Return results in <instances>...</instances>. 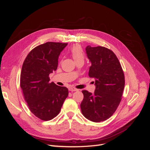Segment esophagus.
Returning <instances> with one entry per match:
<instances>
[{
	"instance_id": "34e87169",
	"label": "esophagus",
	"mask_w": 150,
	"mask_h": 150,
	"mask_svg": "<svg viewBox=\"0 0 150 150\" xmlns=\"http://www.w3.org/2000/svg\"><path fill=\"white\" fill-rule=\"evenodd\" d=\"M69 90L71 91H78V89H76L75 88H69Z\"/></svg>"
}]
</instances>
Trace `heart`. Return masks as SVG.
<instances>
[{
	"label": "heart",
	"instance_id": "1",
	"mask_svg": "<svg viewBox=\"0 0 150 150\" xmlns=\"http://www.w3.org/2000/svg\"><path fill=\"white\" fill-rule=\"evenodd\" d=\"M71 54L74 59L75 62H77L80 60L84 59V54L83 49L80 45L75 44L71 48Z\"/></svg>",
	"mask_w": 150,
	"mask_h": 150
}]
</instances>
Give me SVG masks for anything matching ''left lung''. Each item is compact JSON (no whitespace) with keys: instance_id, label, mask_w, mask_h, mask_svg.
I'll return each mask as SVG.
<instances>
[{"instance_id":"8db88e82","label":"left lung","mask_w":150,"mask_h":150,"mask_svg":"<svg viewBox=\"0 0 150 150\" xmlns=\"http://www.w3.org/2000/svg\"><path fill=\"white\" fill-rule=\"evenodd\" d=\"M91 62L89 76L95 79L94 93L84 90L81 109L84 116L93 122L108 120L114 114L121 100L125 75L118 59L110 49L102 46L86 47Z\"/></svg>"}]
</instances>
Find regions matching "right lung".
Segmentation results:
<instances>
[{"label": "right lung", "mask_w": 150, "mask_h": 150, "mask_svg": "<svg viewBox=\"0 0 150 150\" xmlns=\"http://www.w3.org/2000/svg\"><path fill=\"white\" fill-rule=\"evenodd\" d=\"M67 43L47 42L28 54L22 67L20 86L30 111L43 121L59 113L68 96V89L50 82L49 74L56 71L60 53Z\"/></svg>", "instance_id": "add662e5"}]
</instances>
